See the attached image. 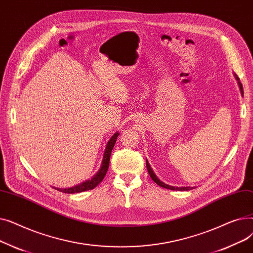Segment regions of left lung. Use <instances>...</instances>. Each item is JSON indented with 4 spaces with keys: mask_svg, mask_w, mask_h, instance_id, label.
<instances>
[{
    "mask_svg": "<svg viewBox=\"0 0 253 253\" xmlns=\"http://www.w3.org/2000/svg\"><path fill=\"white\" fill-rule=\"evenodd\" d=\"M234 77H235V79L237 80V83H238L239 89H240L241 95L243 96L244 92H243L242 84H241V82H240V79H239V78L237 77L236 74H234ZM147 168H148L149 174H150V176L152 177V179H153L158 185H160V187H162V188H164V189H168V190H172V191H190V190H192V189H195V188H193V187H173V185H169V184H167V183H164L163 181H161L160 179H159V178L157 177V175L155 174V172L153 171V169H152L150 163L148 162V160H147Z\"/></svg>",
    "mask_w": 253,
    "mask_h": 253,
    "instance_id": "8db88e82",
    "label": "left lung"
}]
</instances>
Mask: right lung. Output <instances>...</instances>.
Wrapping results in <instances>:
<instances>
[{
  "label": "right lung",
  "instance_id": "obj_1",
  "mask_svg": "<svg viewBox=\"0 0 253 253\" xmlns=\"http://www.w3.org/2000/svg\"><path fill=\"white\" fill-rule=\"evenodd\" d=\"M118 136H119V133H118V132H116V133L110 138L109 142L106 143V147H105V150H104V153H103L100 168L96 172V173L91 177V179L85 180V181L79 183V184H77V185H75V187H72V188L59 189V188L54 187V189H56L59 192L65 193V194H75V193H81V192L89 191V190H92V189H94L95 187H97L98 183L100 181H102V179L104 178L106 172H108L109 165H110V157H111L113 148H114V145L117 141Z\"/></svg>",
  "mask_w": 253,
  "mask_h": 253
}]
</instances>
